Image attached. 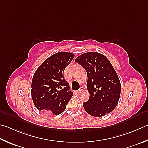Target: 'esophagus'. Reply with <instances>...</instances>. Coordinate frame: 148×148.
<instances>
[{
  "label": "esophagus",
  "instance_id": "34e87169",
  "mask_svg": "<svg viewBox=\"0 0 148 148\" xmlns=\"http://www.w3.org/2000/svg\"><path fill=\"white\" fill-rule=\"evenodd\" d=\"M83 88L82 87H80V88H79L78 90H77L76 91V92H77V93H79L80 92H81L82 90H83Z\"/></svg>",
  "mask_w": 148,
  "mask_h": 148
}]
</instances>
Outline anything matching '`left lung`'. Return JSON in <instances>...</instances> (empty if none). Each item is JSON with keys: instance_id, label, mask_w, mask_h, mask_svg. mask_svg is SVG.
Wrapping results in <instances>:
<instances>
[{"instance_id": "1", "label": "left lung", "mask_w": 148, "mask_h": 148, "mask_svg": "<svg viewBox=\"0 0 148 148\" xmlns=\"http://www.w3.org/2000/svg\"><path fill=\"white\" fill-rule=\"evenodd\" d=\"M87 73V87L90 97L83 106L93 116L100 117L113 111L119 102L121 85L108 59L98 52H87L76 60Z\"/></svg>"}]
</instances>
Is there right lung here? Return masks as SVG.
<instances>
[{"mask_svg": "<svg viewBox=\"0 0 148 148\" xmlns=\"http://www.w3.org/2000/svg\"><path fill=\"white\" fill-rule=\"evenodd\" d=\"M74 57L71 53H56L37 69L32 82V97L39 111L58 115L65 109L73 92L64 78L63 72Z\"/></svg>", "mask_w": 148, "mask_h": 148, "instance_id": "obj_1", "label": "right lung"}]
</instances>
